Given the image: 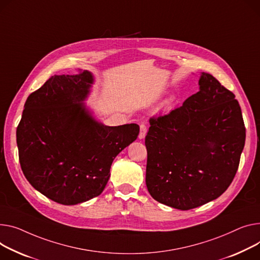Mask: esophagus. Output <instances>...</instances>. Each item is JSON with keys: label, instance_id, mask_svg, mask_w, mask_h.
Wrapping results in <instances>:
<instances>
[{"label": "esophagus", "instance_id": "esophagus-1", "mask_svg": "<svg viewBox=\"0 0 260 260\" xmlns=\"http://www.w3.org/2000/svg\"><path fill=\"white\" fill-rule=\"evenodd\" d=\"M147 133V127L146 125L143 123L140 125V133H139V139H144L145 136Z\"/></svg>", "mask_w": 260, "mask_h": 260}]
</instances>
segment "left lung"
<instances>
[{
	"label": "left lung",
	"mask_w": 260,
	"mask_h": 260,
	"mask_svg": "<svg viewBox=\"0 0 260 260\" xmlns=\"http://www.w3.org/2000/svg\"><path fill=\"white\" fill-rule=\"evenodd\" d=\"M200 91L166 115L151 117L145 137L146 186L161 204L180 210L220 197L232 183L246 127L235 95L203 72Z\"/></svg>",
	"instance_id": "obj_1"
}]
</instances>
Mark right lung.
I'll use <instances>...</instances> for the list:
<instances>
[{
    "instance_id": "add662e5",
    "label": "right lung",
    "mask_w": 260,
    "mask_h": 260,
    "mask_svg": "<svg viewBox=\"0 0 260 260\" xmlns=\"http://www.w3.org/2000/svg\"><path fill=\"white\" fill-rule=\"evenodd\" d=\"M91 72L54 75L27 98L16 128L23 174L38 191L61 205H76L105 189L116 155L134 142L136 123L107 126L83 100Z\"/></svg>"
}]
</instances>
